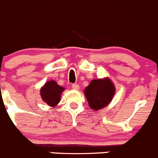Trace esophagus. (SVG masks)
<instances>
[{"label":"esophagus","instance_id":"1","mask_svg":"<svg viewBox=\"0 0 158 158\" xmlns=\"http://www.w3.org/2000/svg\"><path fill=\"white\" fill-rule=\"evenodd\" d=\"M72 88L75 89V90H79V85H78V84H73V85H72Z\"/></svg>","mask_w":158,"mask_h":158}]
</instances>
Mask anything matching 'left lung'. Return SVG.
Masks as SVG:
<instances>
[{"label":"left lung","instance_id":"obj_1","mask_svg":"<svg viewBox=\"0 0 158 158\" xmlns=\"http://www.w3.org/2000/svg\"><path fill=\"white\" fill-rule=\"evenodd\" d=\"M84 94L89 107L99 111L108 106L115 94V86L109 78L92 79L85 89Z\"/></svg>","mask_w":158,"mask_h":158}]
</instances>
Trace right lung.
<instances>
[{
    "instance_id": "obj_1",
    "label": "right lung",
    "mask_w": 158,
    "mask_h": 158,
    "mask_svg": "<svg viewBox=\"0 0 158 158\" xmlns=\"http://www.w3.org/2000/svg\"><path fill=\"white\" fill-rule=\"evenodd\" d=\"M65 90L54 80H49L41 87L40 92L43 101L52 108H55L61 98V94Z\"/></svg>"
}]
</instances>
